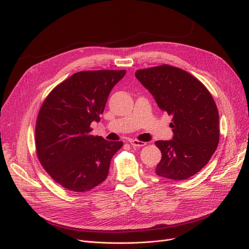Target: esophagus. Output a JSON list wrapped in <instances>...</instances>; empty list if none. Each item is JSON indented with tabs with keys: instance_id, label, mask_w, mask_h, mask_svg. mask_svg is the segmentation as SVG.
Instances as JSON below:
<instances>
[{
	"instance_id": "1",
	"label": "esophagus",
	"mask_w": 249,
	"mask_h": 249,
	"mask_svg": "<svg viewBox=\"0 0 249 249\" xmlns=\"http://www.w3.org/2000/svg\"><path fill=\"white\" fill-rule=\"evenodd\" d=\"M129 142H130V144H131L134 147H141V146H144L146 144L145 142L139 141V140H136V139H132V140H130Z\"/></svg>"
}]
</instances>
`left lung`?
<instances>
[{
	"mask_svg": "<svg viewBox=\"0 0 249 249\" xmlns=\"http://www.w3.org/2000/svg\"><path fill=\"white\" fill-rule=\"evenodd\" d=\"M135 76L160 109L173 116V139L155 141L161 151L155 174L175 180L193 177L219 143V113L210 91L186 71L168 64L139 70Z\"/></svg>",
	"mask_w": 249,
	"mask_h": 249,
	"instance_id": "8db88e82",
	"label": "left lung"
}]
</instances>
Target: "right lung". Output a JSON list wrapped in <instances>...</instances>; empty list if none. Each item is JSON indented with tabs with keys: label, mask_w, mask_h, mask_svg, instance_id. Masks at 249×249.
<instances>
[{
	"label": "right lung",
	"mask_w": 249,
	"mask_h": 249,
	"mask_svg": "<svg viewBox=\"0 0 249 249\" xmlns=\"http://www.w3.org/2000/svg\"><path fill=\"white\" fill-rule=\"evenodd\" d=\"M126 71L75 72L50 91L35 127L38 160L47 174L67 190L83 193L107 178L113 155L122 141L90 135L110 91Z\"/></svg>",
	"instance_id": "1"
}]
</instances>
